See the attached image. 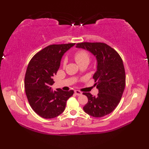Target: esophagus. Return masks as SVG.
<instances>
[{
	"label": "esophagus",
	"instance_id": "obj_1",
	"mask_svg": "<svg viewBox=\"0 0 149 149\" xmlns=\"http://www.w3.org/2000/svg\"><path fill=\"white\" fill-rule=\"evenodd\" d=\"M74 92H75V93L77 95H82V92L81 91H79V90H75L74 91Z\"/></svg>",
	"mask_w": 149,
	"mask_h": 149
}]
</instances>
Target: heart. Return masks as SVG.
<instances>
[{
  "label": "heart",
  "mask_w": 149,
  "mask_h": 149,
  "mask_svg": "<svg viewBox=\"0 0 149 149\" xmlns=\"http://www.w3.org/2000/svg\"><path fill=\"white\" fill-rule=\"evenodd\" d=\"M74 58L79 65H81L82 63H89L90 60V56L86 50H79L77 52L75 53ZM66 63V60L65 59L63 61V65H65Z\"/></svg>",
  "instance_id": "obj_1"
}]
</instances>
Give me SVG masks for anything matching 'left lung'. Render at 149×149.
<instances>
[{"label": "left lung", "mask_w": 149, "mask_h": 149, "mask_svg": "<svg viewBox=\"0 0 149 149\" xmlns=\"http://www.w3.org/2000/svg\"><path fill=\"white\" fill-rule=\"evenodd\" d=\"M76 45L92 53L97 60V70L93 78L99 93L97 97L90 93H83L88 100L83 109L96 118L106 116L118 106L124 91L125 72L122 59L119 54L106 43L83 42Z\"/></svg>", "instance_id": "obj_1"}]
</instances>
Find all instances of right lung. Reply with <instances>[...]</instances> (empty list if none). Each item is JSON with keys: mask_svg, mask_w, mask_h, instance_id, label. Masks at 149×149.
<instances>
[{"mask_svg": "<svg viewBox=\"0 0 149 149\" xmlns=\"http://www.w3.org/2000/svg\"><path fill=\"white\" fill-rule=\"evenodd\" d=\"M75 43L50 45L34 55L28 65L24 85L31 108L44 118H53L64 111L66 101L74 91H53L54 75H56L63 55Z\"/></svg>", "mask_w": 149, "mask_h": 149, "instance_id": "1", "label": "right lung"}]
</instances>
